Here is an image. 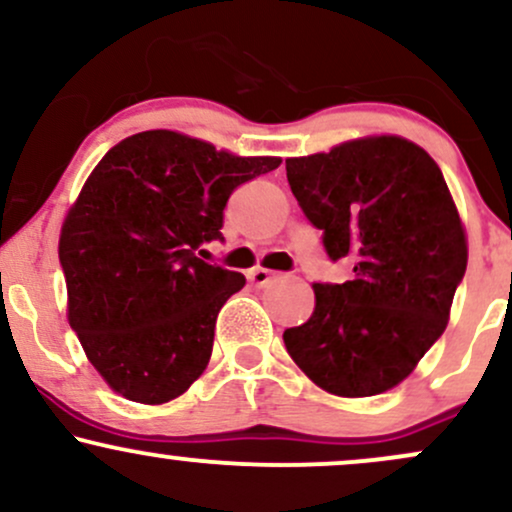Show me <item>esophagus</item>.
I'll list each match as a JSON object with an SVG mask.
<instances>
[{
	"mask_svg": "<svg viewBox=\"0 0 512 512\" xmlns=\"http://www.w3.org/2000/svg\"><path fill=\"white\" fill-rule=\"evenodd\" d=\"M281 274H276V272H269V269H262V267H257V269H250L248 272V279L252 281V284L255 286H267V284H272L274 279H279Z\"/></svg>",
	"mask_w": 512,
	"mask_h": 512,
	"instance_id": "1",
	"label": "esophagus"
}]
</instances>
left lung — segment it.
Wrapping results in <instances>:
<instances>
[{"label": "left lung", "mask_w": 512, "mask_h": 512, "mask_svg": "<svg viewBox=\"0 0 512 512\" xmlns=\"http://www.w3.org/2000/svg\"><path fill=\"white\" fill-rule=\"evenodd\" d=\"M293 197L344 284L315 281V310L284 332L296 366L339 397L390 390L448 325L467 269V240L443 173L399 137L358 139L330 154L286 158Z\"/></svg>", "instance_id": "left-lung-1"}]
</instances>
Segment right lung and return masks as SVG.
I'll list each match as a JSON object with an SVG mask.
<instances>
[{"instance_id":"add662e5","label":"right lung","mask_w":512,"mask_h":512,"mask_svg":"<svg viewBox=\"0 0 512 512\" xmlns=\"http://www.w3.org/2000/svg\"><path fill=\"white\" fill-rule=\"evenodd\" d=\"M279 163L151 129L93 168L64 219L60 264L69 325L117 395L163 404L204 373L216 315L245 276L204 262L202 248L223 243L233 190Z\"/></svg>"}]
</instances>
